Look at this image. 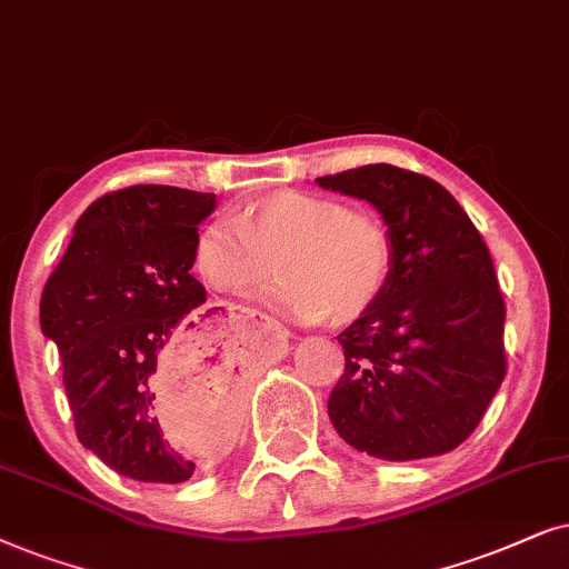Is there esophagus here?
Segmentation results:
<instances>
[{
    "label": "esophagus",
    "mask_w": 569,
    "mask_h": 569,
    "mask_svg": "<svg viewBox=\"0 0 569 569\" xmlns=\"http://www.w3.org/2000/svg\"><path fill=\"white\" fill-rule=\"evenodd\" d=\"M249 317H252V320H254V317H257V320H260V325H264V328H272L270 320H268V317H264V315H257V312H252V315H249ZM278 338L283 340V336H278Z\"/></svg>",
    "instance_id": "esophagus-1"
}]
</instances>
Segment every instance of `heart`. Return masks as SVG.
Returning a JSON list of instances; mask_svg holds the SVG:
<instances>
[{
	"label": "heart",
	"mask_w": 569,
	"mask_h": 569,
	"mask_svg": "<svg viewBox=\"0 0 569 569\" xmlns=\"http://www.w3.org/2000/svg\"><path fill=\"white\" fill-rule=\"evenodd\" d=\"M283 283L268 301L297 322H322L336 312L353 320L388 289L392 239L367 210L336 197L280 189L249 202L231 221H216L194 241V268L223 293H247L270 278Z\"/></svg>",
	"instance_id": "1"
}]
</instances>
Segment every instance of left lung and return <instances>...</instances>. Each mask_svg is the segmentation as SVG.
Listing matches in <instances>:
<instances>
[{"instance_id": "8db88e82", "label": "left lung", "mask_w": 569, "mask_h": 569, "mask_svg": "<svg viewBox=\"0 0 569 569\" xmlns=\"http://www.w3.org/2000/svg\"><path fill=\"white\" fill-rule=\"evenodd\" d=\"M317 184L372 202L392 239L388 289L338 336L332 427L382 460L456 450L507 375L505 299L479 229L442 184L390 163Z\"/></svg>"}]
</instances>
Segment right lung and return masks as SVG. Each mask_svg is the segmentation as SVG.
<instances>
[{
	"label": "right lung",
	"instance_id": "add662e5",
	"mask_svg": "<svg viewBox=\"0 0 569 569\" xmlns=\"http://www.w3.org/2000/svg\"><path fill=\"white\" fill-rule=\"evenodd\" d=\"M213 208L216 194L163 184L98 197L43 286L41 330L62 356L78 439L127 479L187 481L229 442L239 369L189 272ZM181 397L198 406L177 430Z\"/></svg>",
	"mask_w": 569,
	"mask_h": 569
}]
</instances>
